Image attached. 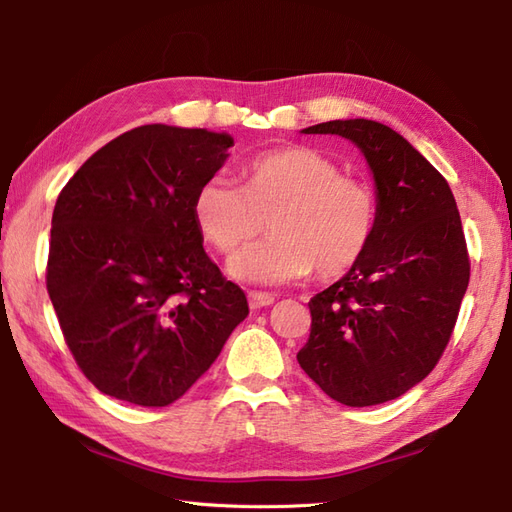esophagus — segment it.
<instances>
[{"instance_id":"34e87169","label":"esophagus","mask_w":512,"mask_h":512,"mask_svg":"<svg viewBox=\"0 0 512 512\" xmlns=\"http://www.w3.org/2000/svg\"><path fill=\"white\" fill-rule=\"evenodd\" d=\"M275 303V295H270V292H248V306L253 310H259V308H266V306H273Z\"/></svg>"}]
</instances>
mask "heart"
Returning a JSON list of instances; mask_svg holds the SVG:
<instances>
[{
    "label": "heart",
    "mask_w": 512,
    "mask_h": 512,
    "mask_svg": "<svg viewBox=\"0 0 512 512\" xmlns=\"http://www.w3.org/2000/svg\"><path fill=\"white\" fill-rule=\"evenodd\" d=\"M244 187L206 178L193 195V217L217 253L233 255L266 231L273 237L235 255L228 273L244 284L281 286L310 275L341 277L361 262L378 228L369 182L343 176L321 151L303 145L262 151L244 162Z\"/></svg>",
    "instance_id": "obj_1"
}]
</instances>
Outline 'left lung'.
Segmentation results:
<instances>
[{"instance_id": "obj_1", "label": "left lung", "mask_w": 512, "mask_h": 512, "mask_svg": "<svg viewBox=\"0 0 512 512\" xmlns=\"http://www.w3.org/2000/svg\"><path fill=\"white\" fill-rule=\"evenodd\" d=\"M303 134L363 151L380 217L361 262L310 299L297 361L341 405H380L429 376L453 334L471 277L458 204L442 173L383 123L328 121Z\"/></svg>"}]
</instances>
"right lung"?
<instances>
[{"label":"right lung","instance_id":"obj_1","mask_svg":"<svg viewBox=\"0 0 512 512\" xmlns=\"http://www.w3.org/2000/svg\"><path fill=\"white\" fill-rule=\"evenodd\" d=\"M228 147V134L143 125L59 193L48 295L76 365L107 396L171 405L246 319L244 290L204 253L193 217V195Z\"/></svg>","mask_w":512,"mask_h":512}]
</instances>
